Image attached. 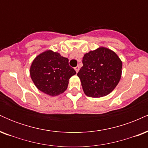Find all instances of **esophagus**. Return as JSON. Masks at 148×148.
I'll return each mask as SVG.
<instances>
[{
    "instance_id": "esophagus-1",
    "label": "esophagus",
    "mask_w": 148,
    "mask_h": 148,
    "mask_svg": "<svg viewBox=\"0 0 148 148\" xmlns=\"http://www.w3.org/2000/svg\"><path fill=\"white\" fill-rule=\"evenodd\" d=\"M74 69H75V71L76 72V73H77L78 72H79V66H76L75 68H74Z\"/></svg>"
}]
</instances>
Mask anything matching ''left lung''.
<instances>
[{"label":"left lung","instance_id":"8db88e82","mask_svg":"<svg viewBox=\"0 0 148 148\" xmlns=\"http://www.w3.org/2000/svg\"><path fill=\"white\" fill-rule=\"evenodd\" d=\"M77 76L85 94L101 97L111 92L120 81L123 62L114 51L105 47L90 51L83 58Z\"/></svg>","mask_w":148,"mask_h":148}]
</instances>
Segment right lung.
Wrapping results in <instances>:
<instances>
[{"label":"right lung","instance_id":"obj_1","mask_svg":"<svg viewBox=\"0 0 148 148\" xmlns=\"http://www.w3.org/2000/svg\"><path fill=\"white\" fill-rule=\"evenodd\" d=\"M32 81L39 90L50 96H57L67 90L69 79L76 71L69 65V60L51 50L39 54L30 69Z\"/></svg>","mask_w":148,"mask_h":148}]
</instances>
